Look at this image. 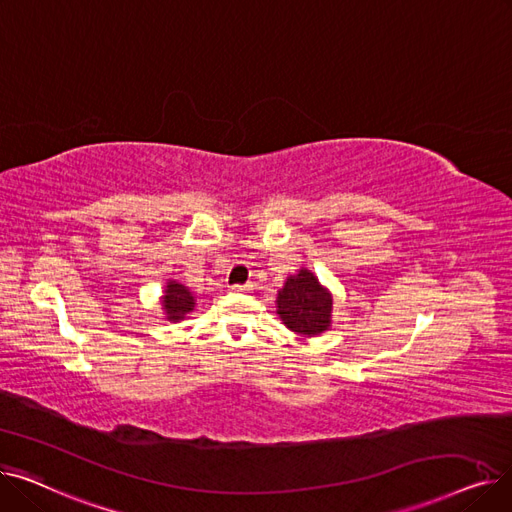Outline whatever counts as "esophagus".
I'll return each instance as SVG.
<instances>
[{
  "mask_svg": "<svg viewBox=\"0 0 512 512\" xmlns=\"http://www.w3.org/2000/svg\"><path fill=\"white\" fill-rule=\"evenodd\" d=\"M228 290H230V292H234V294H238V292H245V290H249V286H242V284H232Z\"/></svg>",
  "mask_w": 512,
  "mask_h": 512,
  "instance_id": "1",
  "label": "esophagus"
}]
</instances>
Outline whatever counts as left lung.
I'll list each match as a JSON object with an SVG mask.
<instances>
[{
	"label": "left lung",
	"mask_w": 512,
	"mask_h": 512,
	"mask_svg": "<svg viewBox=\"0 0 512 512\" xmlns=\"http://www.w3.org/2000/svg\"><path fill=\"white\" fill-rule=\"evenodd\" d=\"M332 309V292L307 267H301L297 274L288 276L276 297V313L282 324L290 332L305 338L330 330Z\"/></svg>",
	"instance_id": "8db88e82"
}]
</instances>
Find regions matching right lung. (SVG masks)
<instances>
[{
	"instance_id": "right-lung-1",
	"label": "right lung",
	"mask_w": 512,
	"mask_h": 512,
	"mask_svg": "<svg viewBox=\"0 0 512 512\" xmlns=\"http://www.w3.org/2000/svg\"><path fill=\"white\" fill-rule=\"evenodd\" d=\"M159 303H161V311H164V317L172 321V324H178V321L186 319L188 313L195 311L197 297L188 286L176 280H168Z\"/></svg>"
}]
</instances>
